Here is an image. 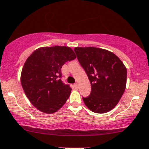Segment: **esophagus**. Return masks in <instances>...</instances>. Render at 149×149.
<instances>
[{
	"label": "esophagus",
	"mask_w": 149,
	"mask_h": 149,
	"mask_svg": "<svg viewBox=\"0 0 149 149\" xmlns=\"http://www.w3.org/2000/svg\"><path fill=\"white\" fill-rule=\"evenodd\" d=\"M73 87H74V88H78V84L77 83L74 84V85H73Z\"/></svg>",
	"instance_id": "1"
}]
</instances>
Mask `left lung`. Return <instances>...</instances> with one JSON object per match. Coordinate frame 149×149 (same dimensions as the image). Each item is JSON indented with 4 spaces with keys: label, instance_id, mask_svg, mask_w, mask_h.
<instances>
[{
    "label": "left lung",
    "instance_id": "obj_1",
    "mask_svg": "<svg viewBox=\"0 0 149 149\" xmlns=\"http://www.w3.org/2000/svg\"><path fill=\"white\" fill-rule=\"evenodd\" d=\"M74 51L91 82V93L83 97L85 105L93 113L111 111L126 88V67L116 55L107 50L76 47Z\"/></svg>",
    "mask_w": 149,
    "mask_h": 149
}]
</instances>
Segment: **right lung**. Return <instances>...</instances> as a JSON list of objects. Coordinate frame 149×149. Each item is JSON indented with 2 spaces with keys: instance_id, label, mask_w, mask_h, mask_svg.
<instances>
[{
  "instance_id": "obj_1",
  "label": "right lung",
  "mask_w": 149,
  "mask_h": 149,
  "mask_svg": "<svg viewBox=\"0 0 149 149\" xmlns=\"http://www.w3.org/2000/svg\"><path fill=\"white\" fill-rule=\"evenodd\" d=\"M76 58L68 46H55L36 49L28 57L21 73L25 94L38 111H58L69 98L72 88L62 81V66Z\"/></svg>"
}]
</instances>
